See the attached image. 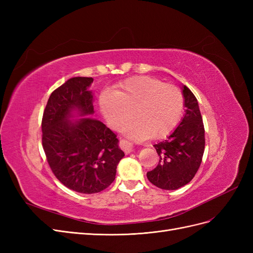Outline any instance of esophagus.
Here are the masks:
<instances>
[{"instance_id":"obj_1","label":"esophagus","mask_w":253,"mask_h":253,"mask_svg":"<svg viewBox=\"0 0 253 253\" xmlns=\"http://www.w3.org/2000/svg\"><path fill=\"white\" fill-rule=\"evenodd\" d=\"M120 145H121V149L124 150L126 154H128V153H131L134 151V144L132 142H129L127 140H125L122 139L120 141Z\"/></svg>"}]
</instances>
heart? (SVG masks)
<instances>
[{"label":"heart","instance_id":"1","mask_svg":"<svg viewBox=\"0 0 253 253\" xmlns=\"http://www.w3.org/2000/svg\"><path fill=\"white\" fill-rule=\"evenodd\" d=\"M99 106L113 128L124 127L131 138H156L169 135L177 126L183 110V97L178 87L162 80L139 76L126 80L115 91H103Z\"/></svg>","mask_w":253,"mask_h":253}]
</instances>
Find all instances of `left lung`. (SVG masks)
<instances>
[{"label": "left lung", "mask_w": 253, "mask_h": 253, "mask_svg": "<svg viewBox=\"0 0 253 253\" xmlns=\"http://www.w3.org/2000/svg\"><path fill=\"white\" fill-rule=\"evenodd\" d=\"M181 93L185 115L166 140L154 144L159 163L147 173L153 185L164 190L179 189L192 180L204 155L205 128L197 99L186 85Z\"/></svg>", "instance_id": "1"}]
</instances>
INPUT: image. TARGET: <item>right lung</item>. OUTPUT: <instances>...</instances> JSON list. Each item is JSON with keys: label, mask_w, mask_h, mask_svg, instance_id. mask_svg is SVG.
Wrapping results in <instances>:
<instances>
[{"label": "right lung", "mask_w": 253, "mask_h": 253, "mask_svg": "<svg viewBox=\"0 0 253 253\" xmlns=\"http://www.w3.org/2000/svg\"><path fill=\"white\" fill-rule=\"evenodd\" d=\"M93 78L74 77L49 96L42 119V144L56 177L76 192H101L114 181L125 153L95 113Z\"/></svg>", "instance_id": "obj_1"}]
</instances>
